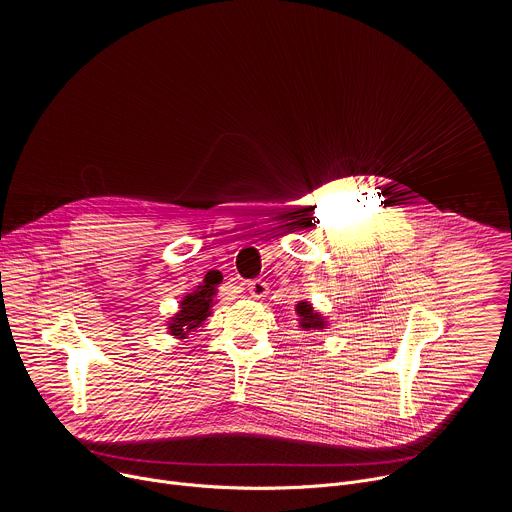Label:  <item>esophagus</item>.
<instances>
[{
	"mask_svg": "<svg viewBox=\"0 0 512 512\" xmlns=\"http://www.w3.org/2000/svg\"><path fill=\"white\" fill-rule=\"evenodd\" d=\"M267 289H269L267 283L261 281V279H253V281L247 283V291H249L251 298H265L269 294Z\"/></svg>",
	"mask_w": 512,
	"mask_h": 512,
	"instance_id": "34e87169",
	"label": "esophagus"
}]
</instances>
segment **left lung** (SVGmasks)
Instances as JSON below:
<instances>
[{
	"label": "left lung",
	"mask_w": 512,
	"mask_h": 512,
	"mask_svg": "<svg viewBox=\"0 0 512 512\" xmlns=\"http://www.w3.org/2000/svg\"><path fill=\"white\" fill-rule=\"evenodd\" d=\"M296 314L298 318V328L304 332H322L328 328V320L324 314L316 312L310 302H298L296 304Z\"/></svg>",
	"instance_id": "1"
}]
</instances>
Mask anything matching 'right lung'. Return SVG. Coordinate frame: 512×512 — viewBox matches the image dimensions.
I'll list each match as a JSON object with an SVG mask.
<instances>
[{"label": "right lung", "mask_w": 512, "mask_h": 512, "mask_svg": "<svg viewBox=\"0 0 512 512\" xmlns=\"http://www.w3.org/2000/svg\"><path fill=\"white\" fill-rule=\"evenodd\" d=\"M223 281V275L218 271H208L202 279V283H198L190 294H186L180 300L178 312L168 318L166 322V330L170 332V336L184 340L188 338V334L196 332L206 318L212 314V306L216 304V294H218V283Z\"/></svg>", "instance_id": "add662e5"}]
</instances>
